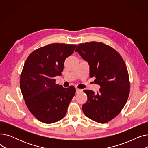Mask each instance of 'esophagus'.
<instances>
[{
    "label": "esophagus",
    "instance_id": "1",
    "mask_svg": "<svg viewBox=\"0 0 148 148\" xmlns=\"http://www.w3.org/2000/svg\"><path fill=\"white\" fill-rule=\"evenodd\" d=\"M82 89H79L78 88H76V93L77 94H80V93L82 92Z\"/></svg>",
    "mask_w": 148,
    "mask_h": 148
}]
</instances>
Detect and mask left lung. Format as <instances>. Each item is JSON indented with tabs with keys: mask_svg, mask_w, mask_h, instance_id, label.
<instances>
[{
	"mask_svg": "<svg viewBox=\"0 0 148 148\" xmlns=\"http://www.w3.org/2000/svg\"><path fill=\"white\" fill-rule=\"evenodd\" d=\"M89 65L90 77L101 88L97 94L84 90L88 96L82 110L89 119L104 123L115 118L125 105L130 92L129 75L120 54L102 42L80 44L75 50Z\"/></svg>",
	"mask_w": 148,
	"mask_h": 148,
	"instance_id": "left-lung-1",
	"label": "left lung"
}]
</instances>
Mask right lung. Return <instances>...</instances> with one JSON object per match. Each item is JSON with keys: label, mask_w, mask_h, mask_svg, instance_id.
Returning a JSON list of instances; mask_svg holds the SVG:
<instances>
[{"label": "right lung", "mask_w": 148, "mask_h": 148, "mask_svg": "<svg viewBox=\"0 0 148 148\" xmlns=\"http://www.w3.org/2000/svg\"><path fill=\"white\" fill-rule=\"evenodd\" d=\"M77 45L52 44L31 53L20 76V89L29 111L39 121L52 123L64 118L75 94V88H64L54 78L61 75L65 59Z\"/></svg>", "instance_id": "1"}]
</instances>
